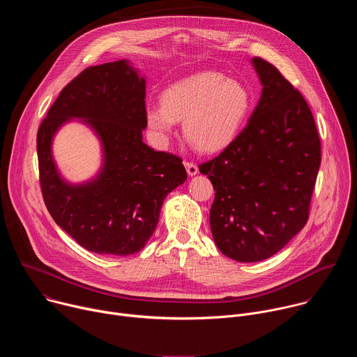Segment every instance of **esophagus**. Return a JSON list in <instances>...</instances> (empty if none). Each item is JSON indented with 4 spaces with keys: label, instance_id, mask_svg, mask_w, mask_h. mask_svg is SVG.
Returning <instances> with one entry per match:
<instances>
[{
    "label": "esophagus",
    "instance_id": "1",
    "mask_svg": "<svg viewBox=\"0 0 357 357\" xmlns=\"http://www.w3.org/2000/svg\"><path fill=\"white\" fill-rule=\"evenodd\" d=\"M183 165H185V168H186V172H188V175L189 176H193V175H196L197 174V167H196V164H193V162H190V161H185L183 162Z\"/></svg>",
    "mask_w": 357,
    "mask_h": 357
}]
</instances>
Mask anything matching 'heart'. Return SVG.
I'll return each instance as SVG.
<instances>
[{
	"label": "heart",
	"instance_id": "obj_1",
	"mask_svg": "<svg viewBox=\"0 0 357 357\" xmlns=\"http://www.w3.org/2000/svg\"><path fill=\"white\" fill-rule=\"evenodd\" d=\"M162 106H148L146 126L160 138L183 120L186 139L199 151L216 152L234 141L252 106V96L238 80L205 70L185 77L161 96Z\"/></svg>",
	"mask_w": 357,
	"mask_h": 357
}]
</instances>
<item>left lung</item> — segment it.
<instances>
[{
  "label": "left lung",
  "instance_id": "left-lung-1",
  "mask_svg": "<svg viewBox=\"0 0 357 357\" xmlns=\"http://www.w3.org/2000/svg\"><path fill=\"white\" fill-rule=\"evenodd\" d=\"M257 107L220 154L199 165L215 193L211 230L218 248L240 263L278 252L310 218L321 165V139L302 94L261 58Z\"/></svg>",
  "mask_w": 357,
  "mask_h": 357
}]
</instances>
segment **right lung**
Returning <instances> with one entry per match:
<instances>
[{
    "label": "right lung",
    "mask_w": 357,
    "mask_h": 357,
    "mask_svg": "<svg viewBox=\"0 0 357 357\" xmlns=\"http://www.w3.org/2000/svg\"><path fill=\"white\" fill-rule=\"evenodd\" d=\"M73 118L89 125L104 149L100 172L69 184L52 155L56 131ZM145 79L126 61L90 66L58 96L36 135L39 181L56 225L97 254L130 256L149 240L164 199L186 181L182 160L142 141Z\"/></svg>",
    "instance_id": "1"
}]
</instances>
